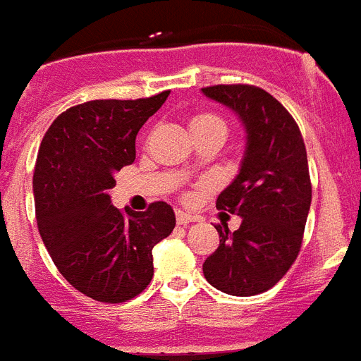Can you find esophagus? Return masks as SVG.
Segmentation results:
<instances>
[{"label":"esophagus","instance_id":"esophagus-1","mask_svg":"<svg viewBox=\"0 0 361 361\" xmlns=\"http://www.w3.org/2000/svg\"><path fill=\"white\" fill-rule=\"evenodd\" d=\"M175 217H177L178 224H190L197 221V215H192L190 212H184V210L175 212Z\"/></svg>","mask_w":361,"mask_h":361}]
</instances>
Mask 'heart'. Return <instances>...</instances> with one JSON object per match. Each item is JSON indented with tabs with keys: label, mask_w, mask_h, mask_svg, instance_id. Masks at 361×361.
<instances>
[{
	"label": "heart",
	"mask_w": 361,
	"mask_h": 361,
	"mask_svg": "<svg viewBox=\"0 0 361 361\" xmlns=\"http://www.w3.org/2000/svg\"><path fill=\"white\" fill-rule=\"evenodd\" d=\"M190 129H192L193 138L199 137H221L224 140L228 133V126L223 116L215 113H199L190 120ZM193 164L188 166V171H192Z\"/></svg>",
	"instance_id": "1"
}]
</instances>
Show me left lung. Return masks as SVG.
<instances>
[{
    "mask_svg": "<svg viewBox=\"0 0 361 361\" xmlns=\"http://www.w3.org/2000/svg\"><path fill=\"white\" fill-rule=\"evenodd\" d=\"M232 109L246 133L239 173L217 197L219 210L241 217L230 232L219 224L217 250L202 264L206 281L230 295H255L272 288L301 248L312 201L303 137L290 113L254 85L201 89Z\"/></svg>",
    "mask_w": 361,
    "mask_h": 361,
    "instance_id": "left-lung-1",
    "label": "left lung"
}]
</instances>
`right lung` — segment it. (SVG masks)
Instances as JSON below:
<instances>
[{
    "instance_id": "right-lung-1",
    "label": "right lung",
    "mask_w": 361,
    "mask_h": 361,
    "mask_svg": "<svg viewBox=\"0 0 361 361\" xmlns=\"http://www.w3.org/2000/svg\"><path fill=\"white\" fill-rule=\"evenodd\" d=\"M169 91L138 100H91L51 124L34 169V204L43 245L60 274L104 303L128 301L149 285L153 248L173 232V208L146 212L111 202L115 173L135 160V138Z\"/></svg>"
}]
</instances>
